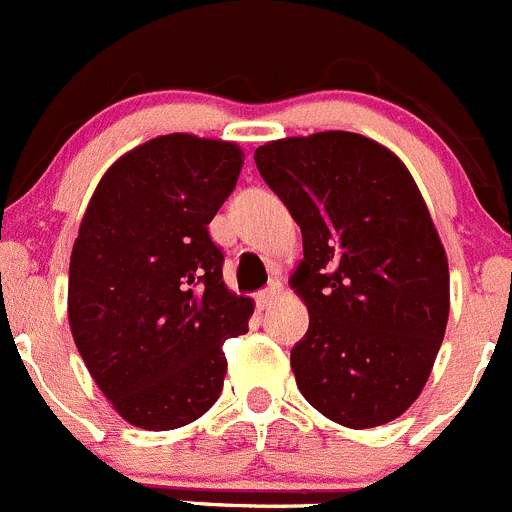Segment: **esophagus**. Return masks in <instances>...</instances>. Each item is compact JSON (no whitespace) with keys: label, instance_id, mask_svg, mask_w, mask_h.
Listing matches in <instances>:
<instances>
[{"label":"esophagus","instance_id":"obj_1","mask_svg":"<svg viewBox=\"0 0 512 512\" xmlns=\"http://www.w3.org/2000/svg\"><path fill=\"white\" fill-rule=\"evenodd\" d=\"M281 293H283L281 281H271L266 288H263L261 293H258V303H261V306H271V303L276 301V298L281 296Z\"/></svg>","mask_w":512,"mask_h":512}]
</instances>
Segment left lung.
<instances>
[{"label": "left lung", "instance_id": "1", "mask_svg": "<svg viewBox=\"0 0 512 512\" xmlns=\"http://www.w3.org/2000/svg\"><path fill=\"white\" fill-rule=\"evenodd\" d=\"M254 161L303 236L298 391L346 428L391 423L421 396L450 308L448 258L411 171L351 131L268 141Z\"/></svg>", "mask_w": 512, "mask_h": 512}]
</instances>
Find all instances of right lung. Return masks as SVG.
Wrapping results in <instances>:
<instances>
[{
  "label": "right lung",
  "mask_w": 512,
  "mask_h": 512,
  "mask_svg": "<svg viewBox=\"0 0 512 512\" xmlns=\"http://www.w3.org/2000/svg\"><path fill=\"white\" fill-rule=\"evenodd\" d=\"M231 141L166 134L101 176L69 263V326L86 368L126 423L171 430L221 396L226 338L254 301L224 283L209 224L236 189Z\"/></svg>",
  "instance_id": "obj_1"
}]
</instances>
